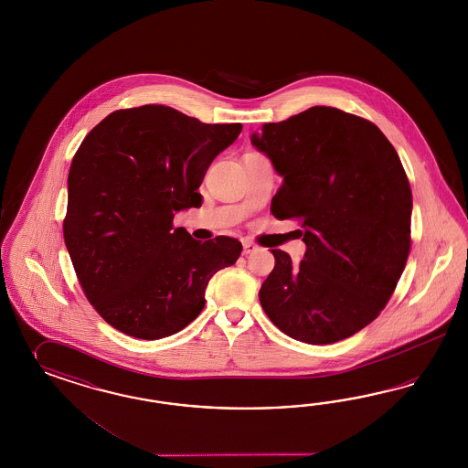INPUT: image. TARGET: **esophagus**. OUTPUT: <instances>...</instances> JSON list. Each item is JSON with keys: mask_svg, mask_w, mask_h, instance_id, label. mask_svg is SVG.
Returning <instances> with one entry per match:
<instances>
[{"mask_svg": "<svg viewBox=\"0 0 468 468\" xmlns=\"http://www.w3.org/2000/svg\"><path fill=\"white\" fill-rule=\"evenodd\" d=\"M241 245H243V254L245 255L252 254L254 250H257V245H255L254 241L243 240Z\"/></svg>", "mask_w": 468, "mask_h": 468, "instance_id": "34e87169", "label": "esophagus"}]
</instances>
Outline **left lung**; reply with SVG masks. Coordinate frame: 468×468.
Instances as JSON below:
<instances>
[{"label": "left lung", "mask_w": 468, "mask_h": 468, "mask_svg": "<svg viewBox=\"0 0 468 468\" xmlns=\"http://www.w3.org/2000/svg\"><path fill=\"white\" fill-rule=\"evenodd\" d=\"M250 142L283 176L271 211L295 219L307 247L297 266L271 249L261 305L293 340H345L383 311L410 252L411 190L397 151L374 123L331 106L266 123Z\"/></svg>", "instance_id": "1"}]
</instances>
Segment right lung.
Returning a JSON list of instances; mask_svg holds the SVG:
<instances>
[{
  "label": "right lung",
  "instance_id": "obj_1",
  "mask_svg": "<svg viewBox=\"0 0 468 468\" xmlns=\"http://www.w3.org/2000/svg\"><path fill=\"white\" fill-rule=\"evenodd\" d=\"M240 132L147 104L108 114L80 144L63 237L85 295L114 329L141 340L182 331L209 280L240 257L231 237L198 241L173 228L175 213L200 207L206 170Z\"/></svg>",
  "mask_w": 468,
  "mask_h": 468
}]
</instances>
